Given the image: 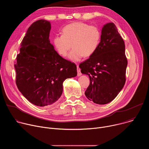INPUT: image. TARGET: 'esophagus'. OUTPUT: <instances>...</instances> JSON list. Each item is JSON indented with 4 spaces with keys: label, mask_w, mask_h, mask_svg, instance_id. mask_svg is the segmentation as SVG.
Listing matches in <instances>:
<instances>
[{
    "label": "esophagus",
    "mask_w": 149,
    "mask_h": 149,
    "mask_svg": "<svg viewBox=\"0 0 149 149\" xmlns=\"http://www.w3.org/2000/svg\"><path fill=\"white\" fill-rule=\"evenodd\" d=\"M81 74H82V73L81 72V70L79 68L78 65H77V75H78V76H80V75H81Z\"/></svg>",
    "instance_id": "34e87169"
}]
</instances>
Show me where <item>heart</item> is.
Listing matches in <instances>:
<instances>
[{
	"label": "heart",
	"mask_w": 149,
	"mask_h": 149,
	"mask_svg": "<svg viewBox=\"0 0 149 149\" xmlns=\"http://www.w3.org/2000/svg\"><path fill=\"white\" fill-rule=\"evenodd\" d=\"M62 32V35L54 37V47L61 56L65 57L72 46L69 58L73 61L93 55L101 39V32L97 26L83 22L68 24L63 28Z\"/></svg>",
	"instance_id": "b5f03b06"
}]
</instances>
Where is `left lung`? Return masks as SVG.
<instances>
[{"label":"left lung","instance_id":"8db88e82","mask_svg":"<svg viewBox=\"0 0 149 149\" xmlns=\"http://www.w3.org/2000/svg\"><path fill=\"white\" fill-rule=\"evenodd\" d=\"M127 65L124 42L116 25L107 24L102 29L98 49L79 65L90 80L85 95L98 104L113 101L125 84Z\"/></svg>","mask_w":149,"mask_h":149}]
</instances>
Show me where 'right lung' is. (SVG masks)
<instances>
[{
    "label": "right lung",
    "mask_w": 149,
    "mask_h": 149,
    "mask_svg": "<svg viewBox=\"0 0 149 149\" xmlns=\"http://www.w3.org/2000/svg\"><path fill=\"white\" fill-rule=\"evenodd\" d=\"M50 30L51 24L46 20L33 22L21 42L14 65L17 88L39 107L57 101L63 82L77 75L75 63L61 56L50 43Z\"/></svg>",
    "instance_id": "right-lung-1"
}]
</instances>
